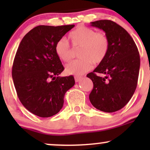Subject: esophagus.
Segmentation results:
<instances>
[{"instance_id": "1", "label": "esophagus", "mask_w": 150, "mask_h": 150, "mask_svg": "<svg viewBox=\"0 0 150 150\" xmlns=\"http://www.w3.org/2000/svg\"><path fill=\"white\" fill-rule=\"evenodd\" d=\"M82 78V77H79V76H75V82H79V81L80 80V79Z\"/></svg>"}]
</instances>
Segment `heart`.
I'll use <instances>...</instances> for the list:
<instances>
[{
    "label": "heart",
    "instance_id": "heart-1",
    "mask_svg": "<svg viewBox=\"0 0 150 150\" xmlns=\"http://www.w3.org/2000/svg\"><path fill=\"white\" fill-rule=\"evenodd\" d=\"M69 37L74 46L79 47L78 56L65 66V71L70 75H81L92 68L93 63L99 64L106 58L110 48V42L106 34L97 32L94 29L79 26L72 31ZM55 51L60 59L67 62L72 57L71 50L65 37L58 39Z\"/></svg>",
    "mask_w": 150,
    "mask_h": 150
}]
</instances>
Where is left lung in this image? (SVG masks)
<instances>
[{
    "mask_svg": "<svg viewBox=\"0 0 150 150\" xmlns=\"http://www.w3.org/2000/svg\"><path fill=\"white\" fill-rule=\"evenodd\" d=\"M91 26L106 33L110 48L106 58L87 75L94 85L89 101L101 111L115 112L124 107L135 92L140 70V54L130 34L116 22L98 20L91 22ZM98 74L104 76H99Z\"/></svg>",
    "mask_w": 150,
    "mask_h": 150,
    "instance_id": "left-lung-1",
    "label": "left lung"
}]
</instances>
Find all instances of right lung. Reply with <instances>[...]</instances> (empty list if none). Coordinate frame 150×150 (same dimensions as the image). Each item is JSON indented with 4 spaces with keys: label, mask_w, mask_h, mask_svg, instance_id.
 Segmentation results:
<instances>
[{
    "label": "right lung",
    "mask_w": 150,
    "mask_h": 150,
    "mask_svg": "<svg viewBox=\"0 0 150 150\" xmlns=\"http://www.w3.org/2000/svg\"><path fill=\"white\" fill-rule=\"evenodd\" d=\"M74 27L37 26L20 42L12 76L20 101L36 116L48 118L58 113L65 92L75 85L73 75L58 76L64 67L55 51L58 39Z\"/></svg>",
    "instance_id": "obj_1"
}]
</instances>
